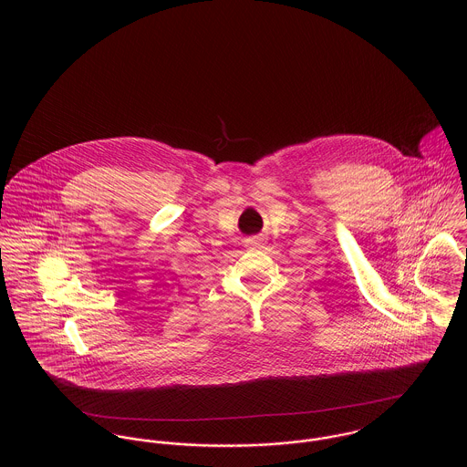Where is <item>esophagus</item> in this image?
Masks as SVG:
<instances>
[{"mask_svg":"<svg viewBox=\"0 0 467 467\" xmlns=\"http://www.w3.org/2000/svg\"><path fill=\"white\" fill-rule=\"evenodd\" d=\"M246 246H250V248H257V246H263V237H261V235H254V237H248V239H246Z\"/></svg>","mask_w":467,"mask_h":467,"instance_id":"1","label":"esophagus"}]
</instances>
